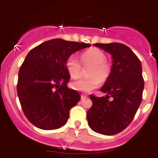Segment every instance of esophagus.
Here are the masks:
<instances>
[{
	"mask_svg": "<svg viewBox=\"0 0 158 158\" xmlns=\"http://www.w3.org/2000/svg\"><path fill=\"white\" fill-rule=\"evenodd\" d=\"M87 98V94H81V98H82V99H85V98Z\"/></svg>",
	"mask_w": 158,
	"mask_h": 158,
	"instance_id": "34e87169",
	"label": "esophagus"
}]
</instances>
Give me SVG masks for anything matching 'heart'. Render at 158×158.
<instances>
[{
	"mask_svg": "<svg viewBox=\"0 0 158 158\" xmlns=\"http://www.w3.org/2000/svg\"><path fill=\"white\" fill-rule=\"evenodd\" d=\"M106 56L98 48H90L80 56L81 64L83 67L90 66L87 72V79H81L71 83V88L81 92H90L109 79L111 68L106 62ZM78 58L71 55L66 61V68L72 79H78L82 73V67Z\"/></svg>",
	"mask_w": 158,
	"mask_h": 158,
	"instance_id": "1",
	"label": "heart"
}]
</instances>
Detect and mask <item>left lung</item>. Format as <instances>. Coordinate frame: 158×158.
<instances>
[{
	"label": "left lung",
	"mask_w": 158,
	"mask_h": 158,
	"mask_svg": "<svg viewBox=\"0 0 158 158\" xmlns=\"http://www.w3.org/2000/svg\"><path fill=\"white\" fill-rule=\"evenodd\" d=\"M94 45L112 55L113 66L109 79L101 89L107 95H90L93 104L87 111V122L94 132L114 135L131 123L142 102L144 89L142 64L127 45L119 43ZM110 97L113 99L109 100Z\"/></svg>",
	"instance_id": "1"
}]
</instances>
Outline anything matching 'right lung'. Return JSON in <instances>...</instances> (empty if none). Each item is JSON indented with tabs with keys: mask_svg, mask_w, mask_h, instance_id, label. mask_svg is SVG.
<instances>
[{
	"mask_svg": "<svg viewBox=\"0 0 158 158\" xmlns=\"http://www.w3.org/2000/svg\"><path fill=\"white\" fill-rule=\"evenodd\" d=\"M90 44L53 39L31 49L20 66L16 90L24 115L42 130L63 127L80 94L69 89L66 61L72 53Z\"/></svg>",
	"mask_w": 158,
	"mask_h": 158,
	"instance_id": "add662e5",
	"label": "right lung"
}]
</instances>
